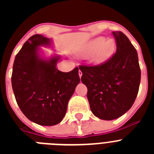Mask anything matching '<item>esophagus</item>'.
<instances>
[{
    "instance_id": "esophagus-1",
    "label": "esophagus",
    "mask_w": 154,
    "mask_h": 154,
    "mask_svg": "<svg viewBox=\"0 0 154 154\" xmlns=\"http://www.w3.org/2000/svg\"><path fill=\"white\" fill-rule=\"evenodd\" d=\"M79 75L80 78H81L82 75V72H81V70H79Z\"/></svg>"
}]
</instances>
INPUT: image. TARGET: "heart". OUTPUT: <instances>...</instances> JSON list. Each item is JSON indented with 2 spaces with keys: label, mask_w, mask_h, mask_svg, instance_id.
I'll use <instances>...</instances> for the list:
<instances>
[{
  "label": "heart",
  "mask_w": 154,
  "mask_h": 154,
  "mask_svg": "<svg viewBox=\"0 0 154 154\" xmlns=\"http://www.w3.org/2000/svg\"><path fill=\"white\" fill-rule=\"evenodd\" d=\"M115 50L116 42L113 39H106L100 36L90 41L82 54L90 55L94 53L92 60L96 63H103L113 55Z\"/></svg>",
  "instance_id": "b5f03b06"
}]
</instances>
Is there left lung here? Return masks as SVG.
Wrapping results in <instances>:
<instances>
[{"mask_svg": "<svg viewBox=\"0 0 154 154\" xmlns=\"http://www.w3.org/2000/svg\"><path fill=\"white\" fill-rule=\"evenodd\" d=\"M116 51L97 65H80L91 111L104 120L117 119L131 108L137 98L141 72L137 50L121 31H112Z\"/></svg>", "mask_w": 154, "mask_h": 154, "instance_id": "1", "label": "left lung"}]
</instances>
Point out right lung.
Returning <instances> with one entry per match:
<instances>
[{
	"instance_id": "add662e5",
	"label": "right lung",
	"mask_w": 154,
	"mask_h": 154,
	"mask_svg": "<svg viewBox=\"0 0 154 154\" xmlns=\"http://www.w3.org/2000/svg\"><path fill=\"white\" fill-rule=\"evenodd\" d=\"M50 45L51 40L43 35L31 36L16 55L12 71V89L19 108L41 126L60 123L80 82L77 67L69 72L58 70L60 56L48 60L39 56V46Z\"/></svg>"
}]
</instances>
